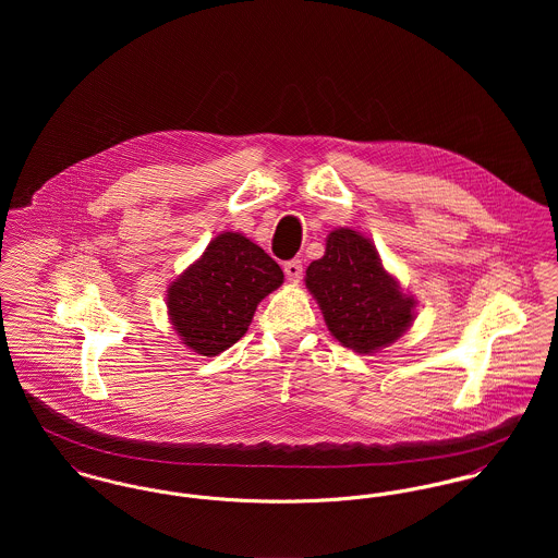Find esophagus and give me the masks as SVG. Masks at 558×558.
I'll return each instance as SVG.
<instances>
[{"mask_svg":"<svg viewBox=\"0 0 558 558\" xmlns=\"http://www.w3.org/2000/svg\"><path fill=\"white\" fill-rule=\"evenodd\" d=\"M283 270H286V277L290 281H299L303 277V262L301 259H290L283 264Z\"/></svg>","mask_w":558,"mask_h":558,"instance_id":"esophagus-1","label":"esophagus"}]
</instances>
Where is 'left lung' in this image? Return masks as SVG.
<instances>
[{
	"instance_id": "obj_1",
	"label": "left lung",
	"mask_w": 558,
	"mask_h": 558,
	"mask_svg": "<svg viewBox=\"0 0 558 558\" xmlns=\"http://www.w3.org/2000/svg\"><path fill=\"white\" fill-rule=\"evenodd\" d=\"M305 283L332 337L359 354L391 345L414 319L416 301L385 270L372 240L348 228L328 234Z\"/></svg>"
}]
</instances>
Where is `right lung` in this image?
<instances>
[{"instance_id":"right-lung-1","label":"right lung","mask_w":558,"mask_h":558,"mask_svg":"<svg viewBox=\"0 0 558 558\" xmlns=\"http://www.w3.org/2000/svg\"><path fill=\"white\" fill-rule=\"evenodd\" d=\"M283 283V270L262 246L223 232L167 290L169 319L202 356H217L246 332L264 296Z\"/></svg>"}]
</instances>
